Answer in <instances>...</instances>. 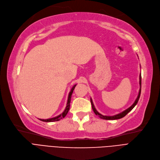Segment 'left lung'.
I'll return each mask as SVG.
<instances>
[{"label":"left lung","instance_id":"8db88e82","mask_svg":"<svg viewBox=\"0 0 160 160\" xmlns=\"http://www.w3.org/2000/svg\"><path fill=\"white\" fill-rule=\"evenodd\" d=\"M139 84H140V89H139V92H138V96H137V97L136 100L135 101L134 103H133V105H132L130 107H129L128 109H126V110H125L124 111H123L122 112H121V113H120V114H118L114 115V116H112L102 115L101 114H100L99 112H97V110L95 109V107H94V105H93V102L92 99V98H91V99H90V101H91L92 106V109H93V112H95V114L96 115H97L99 118H101V119H103V120H118V119L122 118L124 117L125 116H126L128 113H129V112H130V111L135 107V105H137L138 101V99H139V98H140L141 92V74H140V75H139Z\"/></svg>","mask_w":160,"mask_h":160}]
</instances>
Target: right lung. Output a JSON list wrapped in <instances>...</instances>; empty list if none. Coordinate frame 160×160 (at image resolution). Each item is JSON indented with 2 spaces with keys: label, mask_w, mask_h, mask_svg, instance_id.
<instances>
[{
  "label": "right lung",
  "mask_w": 160,
  "mask_h": 160,
  "mask_svg": "<svg viewBox=\"0 0 160 160\" xmlns=\"http://www.w3.org/2000/svg\"><path fill=\"white\" fill-rule=\"evenodd\" d=\"M76 84H75L71 89V92H69V94H68V100H67V106H66V108L65 109V110L63 111V112L60 115L56 116V117H54V118H50V119H46V120H44V119H40V120L42 121V122H55V121H59L61 119L65 117V116L67 114L68 110H69V108H70V102H71V96H72V92H73V90L74 89L75 87H76Z\"/></svg>",
  "instance_id": "right-lung-1"
}]
</instances>
